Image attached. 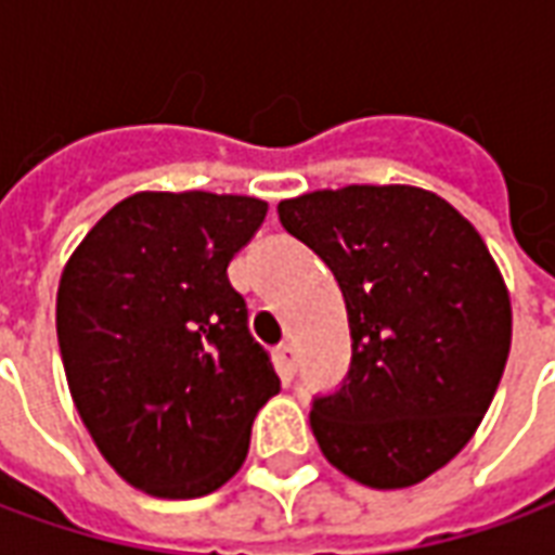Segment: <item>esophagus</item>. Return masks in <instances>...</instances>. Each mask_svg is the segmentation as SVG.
<instances>
[{"instance_id": "34e87169", "label": "esophagus", "mask_w": 555, "mask_h": 555, "mask_svg": "<svg viewBox=\"0 0 555 555\" xmlns=\"http://www.w3.org/2000/svg\"><path fill=\"white\" fill-rule=\"evenodd\" d=\"M276 362H279V372H282V377L291 380L294 372H297V353H294V348H291V345H282V348L276 350Z\"/></svg>"}]
</instances>
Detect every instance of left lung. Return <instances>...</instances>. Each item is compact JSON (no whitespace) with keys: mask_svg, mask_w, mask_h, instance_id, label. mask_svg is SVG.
Returning <instances> with one entry per match:
<instances>
[{"mask_svg":"<svg viewBox=\"0 0 555 555\" xmlns=\"http://www.w3.org/2000/svg\"><path fill=\"white\" fill-rule=\"evenodd\" d=\"M279 222L336 276L350 369L314 398L330 464L377 490L418 485L464 449L512 348V300L469 219L418 186L350 183L279 202Z\"/></svg>","mask_w":555,"mask_h":555,"instance_id":"obj_1","label":"left lung"}]
</instances>
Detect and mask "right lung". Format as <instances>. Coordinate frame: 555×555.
Returning <instances> with one entry per match:
<instances>
[{
    "label": "right lung",
    "instance_id": "obj_1",
    "mask_svg": "<svg viewBox=\"0 0 555 555\" xmlns=\"http://www.w3.org/2000/svg\"><path fill=\"white\" fill-rule=\"evenodd\" d=\"M264 217L253 195L137 193L62 270L55 330L79 418L115 473L151 496L222 488L279 392L229 282Z\"/></svg>",
    "mask_w": 555,
    "mask_h": 555
}]
</instances>
